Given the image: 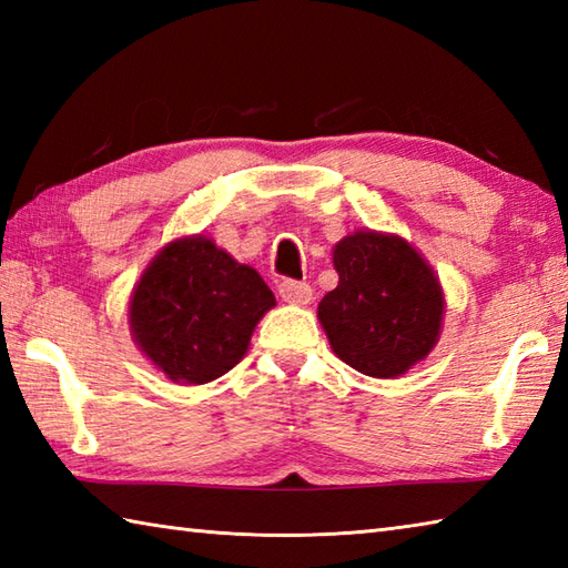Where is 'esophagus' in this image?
I'll return each mask as SVG.
<instances>
[{"instance_id":"obj_1","label":"esophagus","mask_w":568,"mask_h":568,"mask_svg":"<svg viewBox=\"0 0 568 568\" xmlns=\"http://www.w3.org/2000/svg\"><path fill=\"white\" fill-rule=\"evenodd\" d=\"M277 293H281L283 303L287 305H307L312 300V287L300 281H283L277 285Z\"/></svg>"}]
</instances>
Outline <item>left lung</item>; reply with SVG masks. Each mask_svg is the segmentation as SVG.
<instances>
[{"label":"left lung","mask_w":568,"mask_h":568,"mask_svg":"<svg viewBox=\"0 0 568 568\" xmlns=\"http://www.w3.org/2000/svg\"><path fill=\"white\" fill-rule=\"evenodd\" d=\"M339 285L317 317L344 364L373 378H397L439 342L444 293L432 265L395 234L358 232L334 246Z\"/></svg>","instance_id":"8db88e82"}]
</instances>
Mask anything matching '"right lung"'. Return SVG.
<instances>
[{
	"mask_svg": "<svg viewBox=\"0 0 568 568\" xmlns=\"http://www.w3.org/2000/svg\"><path fill=\"white\" fill-rule=\"evenodd\" d=\"M275 305L251 265L236 263L207 236L163 246L131 293L136 346L173 383L202 385L244 358L258 320Z\"/></svg>",
	"mask_w": 568,
	"mask_h": 568,
	"instance_id": "obj_1",
	"label": "right lung"
}]
</instances>
